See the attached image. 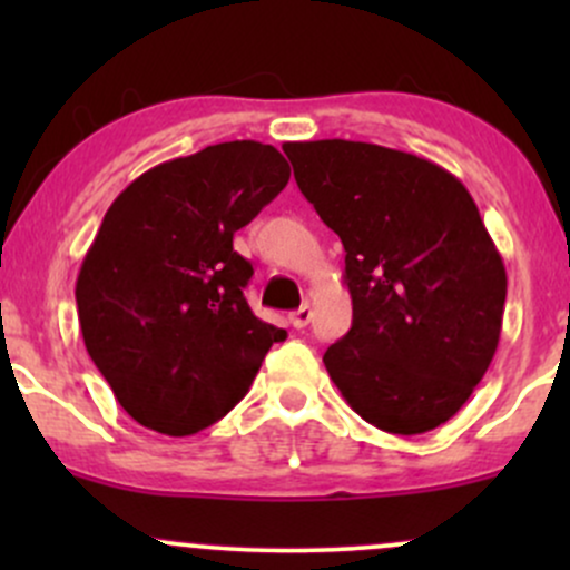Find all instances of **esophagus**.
I'll return each instance as SVG.
<instances>
[{
    "mask_svg": "<svg viewBox=\"0 0 570 570\" xmlns=\"http://www.w3.org/2000/svg\"><path fill=\"white\" fill-rule=\"evenodd\" d=\"M311 318H313V311H311V305H303V307H297V311L292 313L289 316V324L294 326V330H305L307 324H311Z\"/></svg>",
    "mask_w": 570,
    "mask_h": 570,
    "instance_id": "1",
    "label": "esophagus"
}]
</instances>
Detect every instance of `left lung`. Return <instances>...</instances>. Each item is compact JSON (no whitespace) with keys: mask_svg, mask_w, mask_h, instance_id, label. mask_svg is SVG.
Masks as SVG:
<instances>
[{"mask_svg":"<svg viewBox=\"0 0 570 570\" xmlns=\"http://www.w3.org/2000/svg\"><path fill=\"white\" fill-rule=\"evenodd\" d=\"M284 153L345 248L353 322L326 348V372L372 426H442L493 362L507 303L474 198L436 163L377 144L286 141Z\"/></svg>","mask_w":570,"mask_h":570,"instance_id":"obj_1","label":"left lung"}]
</instances>
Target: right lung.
Segmentation results:
<instances>
[{"mask_svg": "<svg viewBox=\"0 0 570 570\" xmlns=\"http://www.w3.org/2000/svg\"><path fill=\"white\" fill-rule=\"evenodd\" d=\"M289 181L271 144L225 141L144 171L117 195L75 297L85 348L120 407L168 436L198 434L254 383L284 330L246 303L233 235Z\"/></svg>", "mask_w": 570, "mask_h": 570, "instance_id": "right-lung-1", "label": "right lung"}]
</instances>
